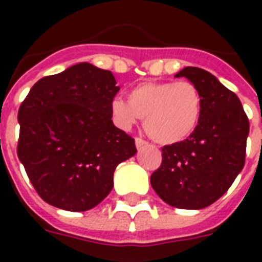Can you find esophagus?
I'll return each instance as SVG.
<instances>
[{"label": "esophagus", "mask_w": 262, "mask_h": 262, "mask_svg": "<svg viewBox=\"0 0 262 262\" xmlns=\"http://www.w3.org/2000/svg\"><path fill=\"white\" fill-rule=\"evenodd\" d=\"M135 143H136V147H137V149H140V148L145 147V145H147V144H148L147 141H145V140L140 139V137H136Z\"/></svg>", "instance_id": "1"}]
</instances>
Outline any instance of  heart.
I'll return each instance as SVG.
<instances>
[{"mask_svg": "<svg viewBox=\"0 0 262 262\" xmlns=\"http://www.w3.org/2000/svg\"><path fill=\"white\" fill-rule=\"evenodd\" d=\"M204 100L190 81L143 83L132 88L127 100L114 98L110 111L114 122L129 130L144 118V127L160 144H177L189 139L203 118Z\"/></svg>", "mask_w": 262, "mask_h": 262, "instance_id": "1", "label": "heart"}]
</instances>
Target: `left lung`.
<instances>
[{"mask_svg":"<svg viewBox=\"0 0 262 262\" xmlns=\"http://www.w3.org/2000/svg\"><path fill=\"white\" fill-rule=\"evenodd\" d=\"M175 77L199 87L203 118L189 139L162 148L163 159L151 185L171 207L201 209L219 200L242 171L249 119L239 98L209 72L186 67Z\"/></svg>","mask_w":262,"mask_h":262,"instance_id":"1","label":"left lung"}]
</instances>
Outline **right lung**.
Listing matches in <instances>:
<instances>
[{"label":"right lung","mask_w":262,"mask_h":262,"mask_svg":"<svg viewBox=\"0 0 262 262\" xmlns=\"http://www.w3.org/2000/svg\"><path fill=\"white\" fill-rule=\"evenodd\" d=\"M115 84L110 71L81 62L40 79L23 100L17 156L53 207L92 209L113 189L117 166L136 155L135 139L111 121Z\"/></svg>","instance_id":"right-lung-1"}]
</instances>
